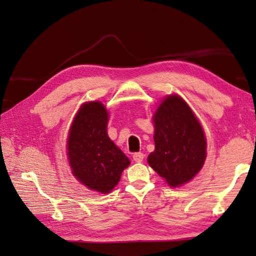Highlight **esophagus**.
<instances>
[{
	"label": "esophagus",
	"instance_id": "34e87169",
	"mask_svg": "<svg viewBox=\"0 0 256 256\" xmlns=\"http://www.w3.org/2000/svg\"><path fill=\"white\" fill-rule=\"evenodd\" d=\"M144 153H142V152L134 153V155H133V160H134L136 162H142L144 160Z\"/></svg>",
	"mask_w": 256,
	"mask_h": 256
}]
</instances>
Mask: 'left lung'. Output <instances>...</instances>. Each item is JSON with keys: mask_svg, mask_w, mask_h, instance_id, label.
<instances>
[{"mask_svg": "<svg viewBox=\"0 0 256 256\" xmlns=\"http://www.w3.org/2000/svg\"><path fill=\"white\" fill-rule=\"evenodd\" d=\"M155 150L148 162L176 187L189 182L203 166L206 140L189 106L178 96L164 98L154 114Z\"/></svg>", "mask_w": 256, "mask_h": 256, "instance_id": "1", "label": "left lung"}]
</instances>
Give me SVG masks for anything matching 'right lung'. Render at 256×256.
Returning <instances> with one entry per match:
<instances>
[{
  "label": "right lung",
  "instance_id": "add662e5",
  "mask_svg": "<svg viewBox=\"0 0 256 256\" xmlns=\"http://www.w3.org/2000/svg\"><path fill=\"white\" fill-rule=\"evenodd\" d=\"M108 114L101 102L82 106L73 120L68 138L72 173L92 190L107 194L116 186L130 160L107 136Z\"/></svg>",
  "mask_w": 256,
  "mask_h": 256
}]
</instances>
